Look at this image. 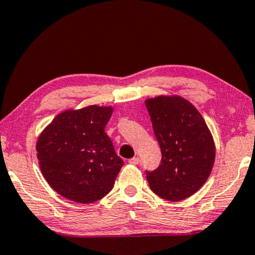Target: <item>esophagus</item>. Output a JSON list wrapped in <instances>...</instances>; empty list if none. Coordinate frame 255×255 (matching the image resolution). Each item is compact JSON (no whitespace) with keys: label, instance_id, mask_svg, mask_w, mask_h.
I'll use <instances>...</instances> for the list:
<instances>
[{"label":"esophagus","instance_id":"esophagus-1","mask_svg":"<svg viewBox=\"0 0 255 255\" xmlns=\"http://www.w3.org/2000/svg\"><path fill=\"white\" fill-rule=\"evenodd\" d=\"M128 162H129L130 165H138V162H140V159H138L137 156H134V157H131V159H129Z\"/></svg>","mask_w":255,"mask_h":255}]
</instances>
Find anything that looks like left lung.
I'll use <instances>...</instances> for the list:
<instances>
[{
	"label": "left lung",
	"mask_w": 255,
	"mask_h": 255,
	"mask_svg": "<svg viewBox=\"0 0 255 255\" xmlns=\"http://www.w3.org/2000/svg\"><path fill=\"white\" fill-rule=\"evenodd\" d=\"M146 107L162 154L160 166L146 170L150 189L169 201L188 198L213 168L215 147L207 125L194 106L179 96L149 99Z\"/></svg>",
	"instance_id": "1"
}]
</instances>
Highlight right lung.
Wrapping results in <instances>:
<instances>
[{"label": "right lung", "mask_w": 255, "mask_h": 255, "mask_svg": "<svg viewBox=\"0 0 255 255\" xmlns=\"http://www.w3.org/2000/svg\"><path fill=\"white\" fill-rule=\"evenodd\" d=\"M111 107L61 113L42 131L36 150L41 172L54 191L80 204L107 195L124 166L105 127Z\"/></svg>", "instance_id": "add662e5"}]
</instances>
